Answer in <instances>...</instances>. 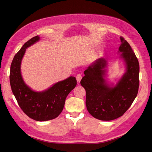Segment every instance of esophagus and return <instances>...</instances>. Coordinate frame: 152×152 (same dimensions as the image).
<instances>
[{"label":"esophagus","mask_w":152,"mask_h":152,"mask_svg":"<svg viewBox=\"0 0 152 152\" xmlns=\"http://www.w3.org/2000/svg\"><path fill=\"white\" fill-rule=\"evenodd\" d=\"M82 77V76L81 74L77 75V76H76V80H77V83H79V82H80V80H81Z\"/></svg>","instance_id":"34e87169"}]
</instances>
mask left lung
Listing matches in <instances>:
<instances>
[{
  "mask_svg": "<svg viewBox=\"0 0 152 152\" xmlns=\"http://www.w3.org/2000/svg\"><path fill=\"white\" fill-rule=\"evenodd\" d=\"M118 53L125 62L126 72L115 86L108 84L107 61L99 58L84 71L80 84L86 91V107L89 113L102 121L122 116L136 98L139 88L140 65L130 44L122 37Z\"/></svg>",
  "mask_w": 152,
  "mask_h": 152,
  "instance_id": "1",
  "label": "left lung"
}]
</instances>
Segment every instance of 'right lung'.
<instances>
[{
	"label": "right lung",
	"mask_w": 152,
	"mask_h": 152,
	"mask_svg": "<svg viewBox=\"0 0 152 152\" xmlns=\"http://www.w3.org/2000/svg\"><path fill=\"white\" fill-rule=\"evenodd\" d=\"M39 39L38 36L31 38L16 54L10 67V81L12 93L22 111L35 121H46L61 114L66 96L76 87L77 81L75 77L70 76L43 91H35L25 83L20 71L21 62L26 49Z\"/></svg>",
	"instance_id": "right-lung-1"
}]
</instances>
